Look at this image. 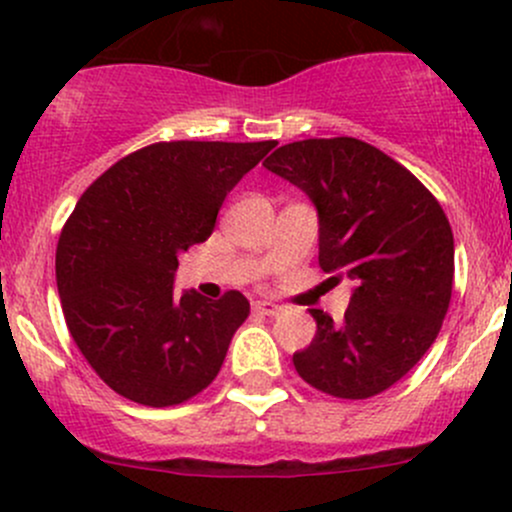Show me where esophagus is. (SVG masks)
Returning <instances> with one entry per match:
<instances>
[{
  "mask_svg": "<svg viewBox=\"0 0 512 512\" xmlns=\"http://www.w3.org/2000/svg\"><path fill=\"white\" fill-rule=\"evenodd\" d=\"M252 311L262 316H277L279 311H282V306L274 304V301H255V304H252Z\"/></svg>",
  "mask_w": 512,
  "mask_h": 512,
  "instance_id": "34e87169",
  "label": "esophagus"
}]
</instances>
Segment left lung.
Segmentation results:
<instances>
[{
	"mask_svg": "<svg viewBox=\"0 0 512 512\" xmlns=\"http://www.w3.org/2000/svg\"><path fill=\"white\" fill-rule=\"evenodd\" d=\"M265 166L316 206L321 270L353 282L341 324L311 309L316 336L294 368L341 400L380 395L429 351L449 311V218L417 176L353 137L284 144Z\"/></svg>",
	"mask_w": 512,
	"mask_h": 512,
	"instance_id": "obj_1",
	"label": "left lung"
}]
</instances>
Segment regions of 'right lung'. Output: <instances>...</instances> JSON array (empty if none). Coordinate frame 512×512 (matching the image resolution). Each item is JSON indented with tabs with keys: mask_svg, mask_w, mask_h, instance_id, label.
<instances>
[{
	"mask_svg": "<svg viewBox=\"0 0 512 512\" xmlns=\"http://www.w3.org/2000/svg\"><path fill=\"white\" fill-rule=\"evenodd\" d=\"M277 142H157L112 164L75 203L56 250L63 316L117 395L171 407L206 390L250 301L174 297L179 255L211 238L225 196Z\"/></svg>",
	"mask_w": 512,
	"mask_h": 512,
	"instance_id": "obj_1",
	"label": "right lung"
}]
</instances>
